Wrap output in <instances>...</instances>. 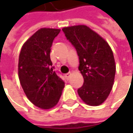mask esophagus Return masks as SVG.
I'll return each mask as SVG.
<instances>
[{"mask_svg": "<svg viewBox=\"0 0 133 133\" xmlns=\"http://www.w3.org/2000/svg\"><path fill=\"white\" fill-rule=\"evenodd\" d=\"M70 75H71V72H68V73H67L66 75H65V77L67 78V79H68V80H69Z\"/></svg>", "mask_w": 133, "mask_h": 133, "instance_id": "obj_1", "label": "esophagus"}]
</instances>
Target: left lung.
<instances>
[{
  "instance_id": "8db88e82",
  "label": "left lung",
  "mask_w": 133,
  "mask_h": 133,
  "mask_svg": "<svg viewBox=\"0 0 133 133\" xmlns=\"http://www.w3.org/2000/svg\"><path fill=\"white\" fill-rule=\"evenodd\" d=\"M62 30L79 57L78 69L84 83L78 89V95L88 105H99L108 97L114 83L116 68L111 48L101 36L86 25H74Z\"/></svg>"
}]
</instances>
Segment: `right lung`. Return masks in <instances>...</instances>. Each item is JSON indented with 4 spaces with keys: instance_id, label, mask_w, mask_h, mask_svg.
I'll return each instance as SVG.
<instances>
[{
    "instance_id": "1",
    "label": "right lung",
    "mask_w": 133,
    "mask_h": 133,
    "mask_svg": "<svg viewBox=\"0 0 133 133\" xmlns=\"http://www.w3.org/2000/svg\"><path fill=\"white\" fill-rule=\"evenodd\" d=\"M60 29L41 28L22 47L19 55L18 77L31 103L42 109L56 105L65 83L55 71L50 53Z\"/></svg>"
}]
</instances>
